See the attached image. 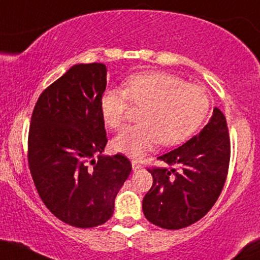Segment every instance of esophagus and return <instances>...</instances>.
I'll list each match as a JSON object with an SVG mask.
<instances>
[{"label":"esophagus","mask_w":260,"mask_h":260,"mask_svg":"<svg viewBox=\"0 0 260 260\" xmlns=\"http://www.w3.org/2000/svg\"><path fill=\"white\" fill-rule=\"evenodd\" d=\"M132 169H133V172H138V170H141L142 169V165L139 164L138 161H136V160H132Z\"/></svg>","instance_id":"obj_1"}]
</instances>
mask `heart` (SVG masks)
Segmentation results:
<instances>
[{
  "label": "heart",
  "mask_w": 260,
  "mask_h": 260,
  "mask_svg": "<svg viewBox=\"0 0 260 260\" xmlns=\"http://www.w3.org/2000/svg\"><path fill=\"white\" fill-rule=\"evenodd\" d=\"M131 104L143 107L141 124L124 128L111 145L115 152L133 159L144 156L159 142L170 147L186 141L210 110L204 87L160 71L132 76L124 82V90L107 88L100 100L104 123L111 129L121 128Z\"/></svg>",
  "instance_id": "b5f03b06"
}]
</instances>
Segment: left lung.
Segmentation results:
<instances>
[{
  "instance_id": "obj_1",
  "label": "left lung",
  "mask_w": 260,
  "mask_h": 260,
  "mask_svg": "<svg viewBox=\"0 0 260 260\" xmlns=\"http://www.w3.org/2000/svg\"><path fill=\"white\" fill-rule=\"evenodd\" d=\"M230 156L226 117L215 107L199 135L159 156L173 168L148 169L153 185L142 204L145 218L165 230H180L201 219L223 189Z\"/></svg>"
}]
</instances>
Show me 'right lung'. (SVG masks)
Instances as JSON below:
<instances>
[{
    "label": "right lung",
    "instance_id": "add662e5",
    "mask_svg": "<svg viewBox=\"0 0 260 260\" xmlns=\"http://www.w3.org/2000/svg\"><path fill=\"white\" fill-rule=\"evenodd\" d=\"M106 76L101 62L74 65L43 91L30 119L28 162L34 185L48 210L73 227L108 221L132 170L122 154L101 155L107 144L100 111Z\"/></svg>",
    "mask_w": 260,
    "mask_h": 260
}]
</instances>
